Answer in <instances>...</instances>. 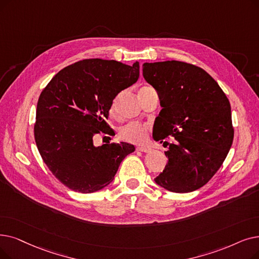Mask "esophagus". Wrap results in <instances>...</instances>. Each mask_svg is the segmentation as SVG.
Wrapping results in <instances>:
<instances>
[{
    "instance_id": "esophagus-1",
    "label": "esophagus",
    "mask_w": 259,
    "mask_h": 259,
    "mask_svg": "<svg viewBox=\"0 0 259 259\" xmlns=\"http://www.w3.org/2000/svg\"><path fill=\"white\" fill-rule=\"evenodd\" d=\"M137 150H138V151H141V152H150V151H151L150 148L144 147V146H139V147H137Z\"/></svg>"
}]
</instances>
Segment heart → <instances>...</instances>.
Listing matches in <instances>:
<instances>
[{
  "label": "heart",
  "mask_w": 259,
  "mask_h": 259,
  "mask_svg": "<svg viewBox=\"0 0 259 259\" xmlns=\"http://www.w3.org/2000/svg\"><path fill=\"white\" fill-rule=\"evenodd\" d=\"M114 105L111 108V112L113 113ZM149 133V126L146 123H141L137 121H132L127 123V125L122 126L119 131L118 136L119 138L128 143L131 144H144L148 139Z\"/></svg>",
  "instance_id": "heart-1"
}]
</instances>
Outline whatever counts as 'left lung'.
<instances>
[{"label": "left lung", "instance_id": "1", "mask_svg": "<svg viewBox=\"0 0 259 259\" xmlns=\"http://www.w3.org/2000/svg\"><path fill=\"white\" fill-rule=\"evenodd\" d=\"M143 76L160 96L153 139L168 136V163L154 181L172 193H190L217 172L234 139L227 95L203 69L182 61L146 62Z\"/></svg>", "mask_w": 259, "mask_h": 259}]
</instances>
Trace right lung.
<instances>
[{"mask_svg":"<svg viewBox=\"0 0 259 259\" xmlns=\"http://www.w3.org/2000/svg\"><path fill=\"white\" fill-rule=\"evenodd\" d=\"M140 63L84 59L56 74L40 94L33 133L52 174L77 193L91 194L113 181L121 161L136 150L128 143L94 146L115 96L136 83Z\"/></svg>","mask_w":259,"mask_h":259,"instance_id":"add662e5","label":"right lung"}]
</instances>
